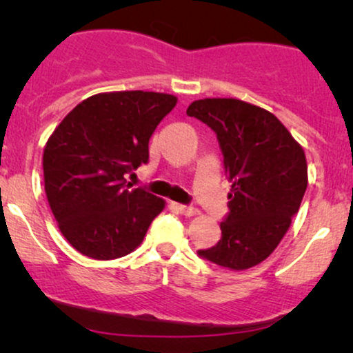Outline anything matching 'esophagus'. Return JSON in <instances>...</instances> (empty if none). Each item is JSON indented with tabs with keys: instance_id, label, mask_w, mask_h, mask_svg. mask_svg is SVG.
I'll list each match as a JSON object with an SVG mask.
<instances>
[{
	"instance_id": "esophagus-1",
	"label": "esophagus",
	"mask_w": 353,
	"mask_h": 353,
	"mask_svg": "<svg viewBox=\"0 0 353 353\" xmlns=\"http://www.w3.org/2000/svg\"><path fill=\"white\" fill-rule=\"evenodd\" d=\"M176 209L179 210L181 214H184V216H188V217H190V216H196L197 214V209H194L192 205H184V204H176Z\"/></svg>"
}]
</instances>
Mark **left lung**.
Returning a JSON list of instances; mask_svg holds the SVG:
<instances>
[{
  "label": "left lung",
  "instance_id": "8db88e82",
  "mask_svg": "<svg viewBox=\"0 0 353 353\" xmlns=\"http://www.w3.org/2000/svg\"><path fill=\"white\" fill-rule=\"evenodd\" d=\"M188 116L216 132L232 182L221 241L197 254L225 269H250L274 252L299 212L305 152L272 112L241 99L194 101Z\"/></svg>",
  "mask_w": 353,
  "mask_h": 353
}]
</instances>
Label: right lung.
Listing matches in <instances>:
<instances>
[{
	"instance_id": "right-lung-1",
	"label": "right lung",
	"mask_w": 353,
	"mask_h": 353,
	"mask_svg": "<svg viewBox=\"0 0 353 353\" xmlns=\"http://www.w3.org/2000/svg\"><path fill=\"white\" fill-rule=\"evenodd\" d=\"M176 103L164 92H101L79 103L50 136L44 190L61 234L78 252L109 261L143 242L165 202L131 189L124 176L148 163L149 139Z\"/></svg>"
}]
</instances>
